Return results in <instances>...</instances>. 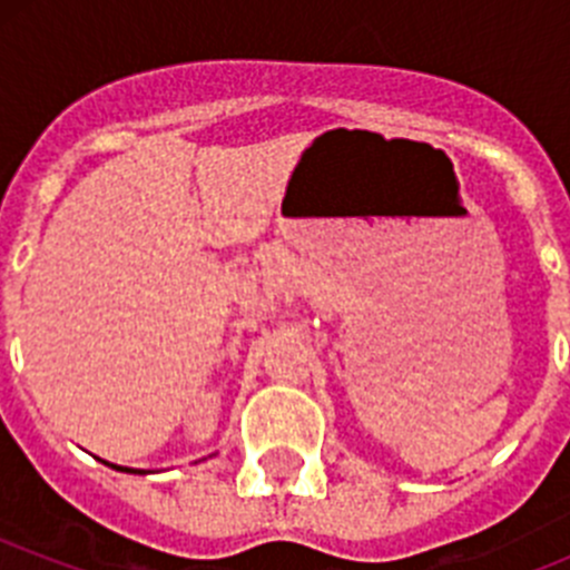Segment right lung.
I'll return each instance as SVG.
<instances>
[{"label":"right lung","instance_id":"obj_1","mask_svg":"<svg viewBox=\"0 0 570 570\" xmlns=\"http://www.w3.org/2000/svg\"><path fill=\"white\" fill-rule=\"evenodd\" d=\"M105 465H110V462H105ZM116 468V471H128V473H148V471H139V468H122V465H110Z\"/></svg>","mask_w":570,"mask_h":570}]
</instances>
